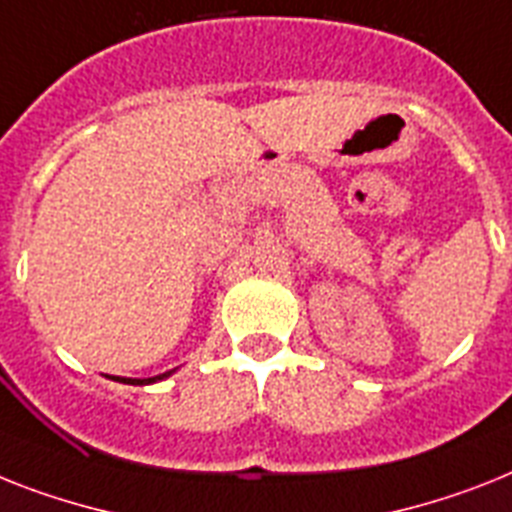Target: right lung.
Instances as JSON below:
<instances>
[{"instance_id": "add662e5", "label": "right lung", "mask_w": 512, "mask_h": 512, "mask_svg": "<svg viewBox=\"0 0 512 512\" xmlns=\"http://www.w3.org/2000/svg\"><path fill=\"white\" fill-rule=\"evenodd\" d=\"M172 371H164V374H159V377H149V379H125V377H117V382L122 384H151V382H159V379H167L170 377Z\"/></svg>"}]
</instances>
